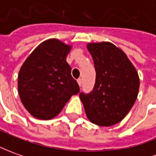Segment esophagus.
<instances>
[{"label": "esophagus", "instance_id": "34e87169", "mask_svg": "<svg viewBox=\"0 0 156 156\" xmlns=\"http://www.w3.org/2000/svg\"><path fill=\"white\" fill-rule=\"evenodd\" d=\"M77 82H78V84H79V86H80V87H81V85H82V80H81V79H78V80H77Z\"/></svg>", "mask_w": 156, "mask_h": 156}]
</instances>
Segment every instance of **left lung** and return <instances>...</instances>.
Listing matches in <instances>:
<instances>
[{"label":"left lung","mask_w":156,"mask_h":156,"mask_svg":"<svg viewBox=\"0 0 156 156\" xmlns=\"http://www.w3.org/2000/svg\"><path fill=\"white\" fill-rule=\"evenodd\" d=\"M96 70L92 91L80 92L89 121L110 126L122 121L137 99L139 89L137 72L127 56L110 42L89 43Z\"/></svg>","instance_id":"8db88e82"}]
</instances>
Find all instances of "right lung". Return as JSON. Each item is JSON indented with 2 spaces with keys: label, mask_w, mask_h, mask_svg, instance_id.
I'll use <instances>...</instances> for the list:
<instances>
[{
  "label": "right lung",
  "mask_w": 156,
  "mask_h": 156,
  "mask_svg": "<svg viewBox=\"0 0 156 156\" xmlns=\"http://www.w3.org/2000/svg\"><path fill=\"white\" fill-rule=\"evenodd\" d=\"M71 47L57 39L40 44L20 69L18 89L24 108L37 119L58 115L73 95L80 92L66 57Z\"/></svg>",
  "instance_id": "right-lung-1"
}]
</instances>
